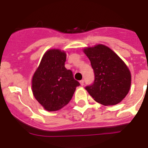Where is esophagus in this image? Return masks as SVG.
I'll list each match as a JSON object with an SVG mask.
<instances>
[{
    "mask_svg": "<svg viewBox=\"0 0 148 148\" xmlns=\"http://www.w3.org/2000/svg\"><path fill=\"white\" fill-rule=\"evenodd\" d=\"M79 82H80V84H81L82 86H83V85H84V79H82L81 81Z\"/></svg>",
    "mask_w": 148,
    "mask_h": 148,
    "instance_id": "esophagus-1",
    "label": "esophagus"
}]
</instances>
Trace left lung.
<instances>
[{
	"label": "left lung",
	"mask_w": 148,
	"mask_h": 148,
	"mask_svg": "<svg viewBox=\"0 0 148 148\" xmlns=\"http://www.w3.org/2000/svg\"><path fill=\"white\" fill-rule=\"evenodd\" d=\"M95 74L94 82L85 89L97 103L104 106L118 104L131 86V74L125 63L108 47L97 45L84 49Z\"/></svg>",
	"instance_id": "left-lung-1"
}]
</instances>
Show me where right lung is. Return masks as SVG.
I'll return each mask as SVG.
<instances>
[{"label":"right lung","instance_id":"1","mask_svg":"<svg viewBox=\"0 0 148 148\" xmlns=\"http://www.w3.org/2000/svg\"><path fill=\"white\" fill-rule=\"evenodd\" d=\"M64 51L52 49L42 56L32 81L34 97L45 110L56 111L68 104L80 85L71 70L65 67Z\"/></svg>","mask_w":148,"mask_h":148}]
</instances>
